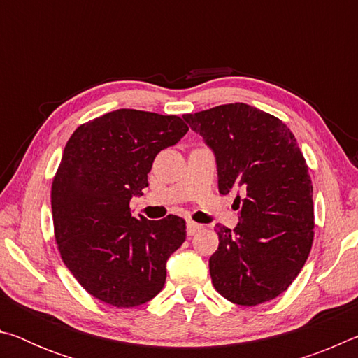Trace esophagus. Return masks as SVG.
<instances>
[{
    "mask_svg": "<svg viewBox=\"0 0 358 358\" xmlns=\"http://www.w3.org/2000/svg\"><path fill=\"white\" fill-rule=\"evenodd\" d=\"M201 229H202L201 224H197V222H194V221H187V227H186L187 235H196Z\"/></svg>",
    "mask_w": 358,
    "mask_h": 358,
    "instance_id": "34e87169",
    "label": "esophagus"
}]
</instances>
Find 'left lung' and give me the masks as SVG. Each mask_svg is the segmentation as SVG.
<instances>
[{"label":"left lung","mask_w":358,"mask_h":358,"mask_svg":"<svg viewBox=\"0 0 358 358\" xmlns=\"http://www.w3.org/2000/svg\"><path fill=\"white\" fill-rule=\"evenodd\" d=\"M183 118L215 151L220 192L243 196L234 202L238 226H215V289L241 306L276 299L299 276L314 240L313 183L295 136L280 118L243 102Z\"/></svg>","instance_id":"1"}]
</instances>
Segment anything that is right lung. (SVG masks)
<instances>
[{
    "label": "right lung",
    "mask_w": 358,
    "mask_h": 358,
    "mask_svg": "<svg viewBox=\"0 0 358 358\" xmlns=\"http://www.w3.org/2000/svg\"><path fill=\"white\" fill-rule=\"evenodd\" d=\"M189 131L177 115L120 108L78 126L52 181L55 240L64 265L94 299L115 308L150 301L166 262L186 240V221L131 215L156 155Z\"/></svg>",
    "instance_id": "right-lung-1"
}]
</instances>
